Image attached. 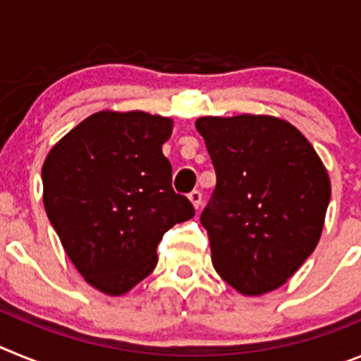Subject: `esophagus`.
Instances as JSON below:
<instances>
[{"instance_id":"34e87169","label":"esophagus","mask_w":361,"mask_h":361,"mask_svg":"<svg viewBox=\"0 0 361 361\" xmlns=\"http://www.w3.org/2000/svg\"><path fill=\"white\" fill-rule=\"evenodd\" d=\"M188 197H190L191 204H193V206H195V209H199L200 206H202V193H200L199 190H193Z\"/></svg>"}]
</instances>
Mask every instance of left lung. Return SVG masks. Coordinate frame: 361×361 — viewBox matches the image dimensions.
I'll return each instance as SVG.
<instances>
[{
    "mask_svg": "<svg viewBox=\"0 0 361 361\" xmlns=\"http://www.w3.org/2000/svg\"><path fill=\"white\" fill-rule=\"evenodd\" d=\"M216 186L200 222L212 260L242 295L280 288L314 251L331 199L318 153L288 121L200 117Z\"/></svg>",
    "mask_w": 361,
    "mask_h": 361,
    "instance_id": "1",
    "label": "left lung"
}]
</instances>
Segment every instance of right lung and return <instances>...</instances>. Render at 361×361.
I'll return each instance as SVG.
<instances>
[{
    "label": "right lung",
    "instance_id": "1",
    "mask_svg": "<svg viewBox=\"0 0 361 361\" xmlns=\"http://www.w3.org/2000/svg\"><path fill=\"white\" fill-rule=\"evenodd\" d=\"M171 119L97 111L50 149L43 202L66 255L99 291L117 296L157 266L162 235L195 215L171 188L162 153Z\"/></svg>",
    "mask_w": 361,
    "mask_h": 361
}]
</instances>
